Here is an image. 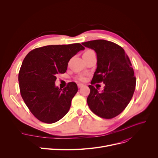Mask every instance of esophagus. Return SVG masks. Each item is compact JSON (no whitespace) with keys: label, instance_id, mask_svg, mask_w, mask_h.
I'll return each mask as SVG.
<instances>
[{"label":"esophagus","instance_id":"1","mask_svg":"<svg viewBox=\"0 0 158 158\" xmlns=\"http://www.w3.org/2000/svg\"><path fill=\"white\" fill-rule=\"evenodd\" d=\"M84 86V85H82V84H81V83H79V84H77V86H78V88H82V86Z\"/></svg>","mask_w":158,"mask_h":158}]
</instances>
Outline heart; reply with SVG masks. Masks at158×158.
<instances>
[{"instance_id":"1","label":"heart","mask_w":158,"mask_h":158,"mask_svg":"<svg viewBox=\"0 0 158 158\" xmlns=\"http://www.w3.org/2000/svg\"><path fill=\"white\" fill-rule=\"evenodd\" d=\"M92 53H94V52L92 51V50L88 49V50H86V51L85 52V53L83 54V56H85V55H88V54H92ZM79 79H80L81 81H85V77H80V78H79Z\"/></svg>"}]
</instances>
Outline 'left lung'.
<instances>
[{"instance_id": "obj_1", "label": "left lung", "mask_w": 158, "mask_h": 158, "mask_svg": "<svg viewBox=\"0 0 158 158\" xmlns=\"http://www.w3.org/2000/svg\"><path fill=\"white\" fill-rule=\"evenodd\" d=\"M95 51L97 67L91 84L87 103L93 113L103 118H113L125 110L135 92L136 77L128 56L122 47L110 41L96 40L82 43ZM105 84L101 93L93 86Z\"/></svg>"}]
</instances>
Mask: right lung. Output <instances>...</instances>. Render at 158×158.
I'll list each match as a JSON object with an SVG mask.
<instances>
[{
    "label": "right lung",
    "instance_id": "obj_1",
    "mask_svg": "<svg viewBox=\"0 0 158 158\" xmlns=\"http://www.w3.org/2000/svg\"><path fill=\"white\" fill-rule=\"evenodd\" d=\"M84 49L80 44L47 45L32 50L24 58L19 73L20 94L40 121L53 123L69 112L77 86L71 82L59 88L55 85L56 75L65 73L70 60Z\"/></svg>",
    "mask_w": 158,
    "mask_h": 158
}]
</instances>
